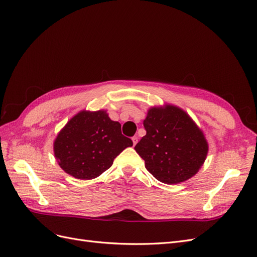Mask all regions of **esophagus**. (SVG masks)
Here are the masks:
<instances>
[{
	"label": "esophagus",
	"instance_id": "1",
	"mask_svg": "<svg viewBox=\"0 0 257 257\" xmlns=\"http://www.w3.org/2000/svg\"><path fill=\"white\" fill-rule=\"evenodd\" d=\"M132 140H133V145L136 146L137 142H138V137H137V136H134V137L132 138Z\"/></svg>",
	"mask_w": 257,
	"mask_h": 257
}]
</instances>
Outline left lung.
<instances>
[{"label": "left lung", "instance_id": "left-lung-1", "mask_svg": "<svg viewBox=\"0 0 257 257\" xmlns=\"http://www.w3.org/2000/svg\"><path fill=\"white\" fill-rule=\"evenodd\" d=\"M143 126L147 135L135 150L157 180L175 184L199 171L207 158L208 142L186 111L170 104L152 107Z\"/></svg>", "mask_w": 257, "mask_h": 257}]
</instances>
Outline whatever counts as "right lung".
<instances>
[{"instance_id":"1","label":"right lung","mask_w":257,"mask_h":257,"mask_svg":"<svg viewBox=\"0 0 257 257\" xmlns=\"http://www.w3.org/2000/svg\"><path fill=\"white\" fill-rule=\"evenodd\" d=\"M133 141L105 110H82L61 130L54 142L55 157L69 175L88 180L100 176Z\"/></svg>"}]
</instances>
